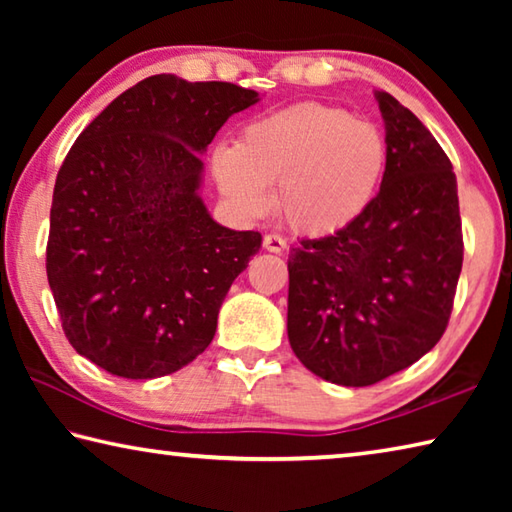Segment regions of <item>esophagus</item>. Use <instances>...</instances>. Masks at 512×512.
Masks as SVG:
<instances>
[{
	"label": "esophagus",
	"instance_id": "1",
	"mask_svg": "<svg viewBox=\"0 0 512 512\" xmlns=\"http://www.w3.org/2000/svg\"><path fill=\"white\" fill-rule=\"evenodd\" d=\"M264 248L268 250V253L280 255V253H284V250H287V241H284L280 235H266L264 237Z\"/></svg>",
	"mask_w": 512,
	"mask_h": 512
}]
</instances>
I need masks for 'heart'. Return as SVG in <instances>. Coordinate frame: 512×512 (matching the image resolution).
Wrapping results in <instances>:
<instances>
[{
    "instance_id": "b5f03b06",
    "label": "heart",
    "mask_w": 512,
    "mask_h": 512,
    "mask_svg": "<svg viewBox=\"0 0 512 512\" xmlns=\"http://www.w3.org/2000/svg\"><path fill=\"white\" fill-rule=\"evenodd\" d=\"M386 169V140L370 121L325 103H298L259 117L212 155L221 194L244 219L275 205L293 230L320 237L366 212Z\"/></svg>"
}]
</instances>
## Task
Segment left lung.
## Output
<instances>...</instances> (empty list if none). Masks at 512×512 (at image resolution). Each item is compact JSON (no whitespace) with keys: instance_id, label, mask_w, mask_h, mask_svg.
Here are the masks:
<instances>
[{"instance_id":"8db88e82","label":"left lung","mask_w":512,"mask_h":512,"mask_svg":"<svg viewBox=\"0 0 512 512\" xmlns=\"http://www.w3.org/2000/svg\"><path fill=\"white\" fill-rule=\"evenodd\" d=\"M386 171L359 219L289 253L287 332L302 366L339 386L409 368L443 336L463 266L452 162L429 128L375 92Z\"/></svg>"}]
</instances>
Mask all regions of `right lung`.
I'll list each match as a JSON object with an SVG mask.
<instances>
[{
  "label": "right lung",
  "mask_w": 512,
  "mask_h": 512,
  "mask_svg": "<svg viewBox=\"0 0 512 512\" xmlns=\"http://www.w3.org/2000/svg\"><path fill=\"white\" fill-rule=\"evenodd\" d=\"M257 101L235 83L149 76L69 149L51 203L47 277L81 357L117 377L155 379L212 343L262 235L212 219L201 155Z\"/></svg>",
  "instance_id": "add662e5"
}]
</instances>
